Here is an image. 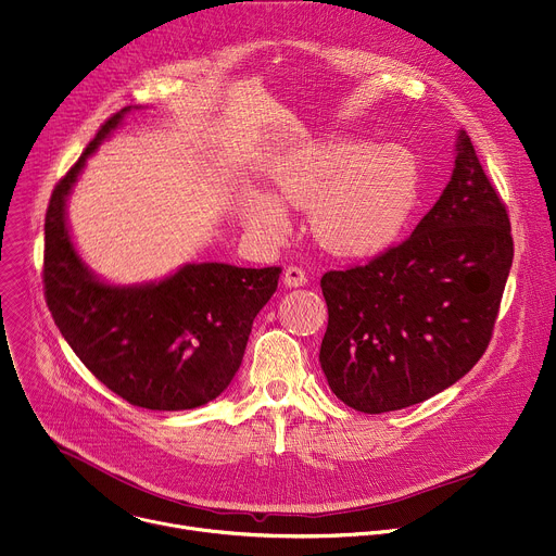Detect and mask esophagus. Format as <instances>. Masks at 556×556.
Segmentation results:
<instances>
[{
  "label": "esophagus",
  "instance_id": "1",
  "mask_svg": "<svg viewBox=\"0 0 556 556\" xmlns=\"http://www.w3.org/2000/svg\"><path fill=\"white\" fill-rule=\"evenodd\" d=\"M283 283H286L288 288H301V286L308 283V277H306V273L301 270V268L288 266L286 273H283Z\"/></svg>",
  "mask_w": 556,
  "mask_h": 556
}]
</instances>
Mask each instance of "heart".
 Returning a JSON list of instances; mask_svg holds the SVG:
<instances>
[{"instance_id":"obj_1","label":"heart","mask_w":556,"mask_h":556,"mask_svg":"<svg viewBox=\"0 0 556 556\" xmlns=\"http://www.w3.org/2000/svg\"><path fill=\"white\" fill-rule=\"evenodd\" d=\"M275 197L250 194L245 224L266 237L290 228L283 204L309 206L317 241L341 257H370L386 250L408 224L417 199V166L394 146L368 148L334 139L306 150L273 177Z\"/></svg>"}]
</instances>
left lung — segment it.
I'll return each mask as SVG.
<instances>
[{
  "label": "left lung",
  "instance_id": "obj_1",
  "mask_svg": "<svg viewBox=\"0 0 556 556\" xmlns=\"http://www.w3.org/2000/svg\"><path fill=\"white\" fill-rule=\"evenodd\" d=\"M452 177L413 235L364 266L321 277L330 390L368 415L459 381L492 339L515 257L508 208L466 132Z\"/></svg>",
  "mask_w": 556,
  "mask_h": 556
}]
</instances>
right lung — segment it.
<instances>
[{"instance_id":"add662e5","label":"right lung","mask_w":556,"mask_h":556,"mask_svg":"<svg viewBox=\"0 0 556 556\" xmlns=\"http://www.w3.org/2000/svg\"><path fill=\"white\" fill-rule=\"evenodd\" d=\"M99 126L58 181L43 222V296L81 364L130 406L190 410L219 396L241 366L248 334L268 304L279 266L188 264L173 277L132 288L97 281L66 228V197L88 155L122 122Z\"/></svg>"}]
</instances>
